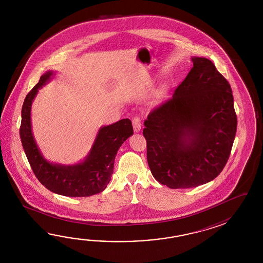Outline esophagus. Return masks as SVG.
I'll return each mask as SVG.
<instances>
[{
  "label": "esophagus",
  "mask_w": 263,
  "mask_h": 263,
  "mask_svg": "<svg viewBox=\"0 0 263 263\" xmlns=\"http://www.w3.org/2000/svg\"><path fill=\"white\" fill-rule=\"evenodd\" d=\"M134 133H139L141 130V120L139 118H134L133 119Z\"/></svg>",
  "instance_id": "esophagus-1"
}]
</instances>
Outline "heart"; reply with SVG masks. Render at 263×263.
Returning <instances> with one entry per match:
<instances>
[{
  "label": "heart",
  "instance_id": "obj_1",
  "mask_svg": "<svg viewBox=\"0 0 263 263\" xmlns=\"http://www.w3.org/2000/svg\"><path fill=\"white\" fill-rule=\"evenodd\" d=\"M166 93H167L166 85H162V86L158 87L151 96V103L156 104L158 102H160L164 98V96L166 95Z\"/></svg>",
  "mask_w": 263,
  "mask_h": 263
}]
</instances>
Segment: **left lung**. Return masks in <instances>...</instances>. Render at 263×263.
Returning <instances> with one entry per match:
<instances>
[{
    "mask_svg": "<svg viewBox=\"0 0 263 263\" xmlns=\"http://www.w3.org/2000/svg\"><path fill=\"white\" fill-rule=\"evenodd\" d=\"M193 67L171 100L149 112L143 134L151 174L171 189L205 184L222 172L237 129L229 82L213 62Z\"/></svg>",
    "mask_w": 263,
    "mask_h": 263,
    "instance_id": "obj_1",
    "label": "left lung"
}]
</instances>
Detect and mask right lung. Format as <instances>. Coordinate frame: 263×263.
Segmentation results:
<instances>
[{
	"mask_svg": "<svg viewBox=\"0 0 263 263\" xmlns=\"http://www.w3.org/2000/svg\"><path fill=\"white\" fill-rule=\"evenodd\" d=\"M55 75L53 70L46 71L24 100L20 129L23 149L35 177L48 190L70 197L93 196L104 191L110 182L118 149L134 134L132 121L126 118L101 126L89 152L81 162L63 164L48 161L34 139L31 111L39 90Z\"/></svg>",
	"mask_w": 263,
	"mask_h": 263,
	"instance_id": "1",
	"label": "right lung"
}]
</instances>
